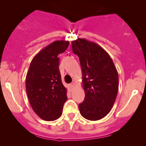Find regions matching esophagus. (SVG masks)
Segmentation results:
<instances>
[{"instance_id":"1","label":"esophagus","mask_w":146,"mask_h":146,"mask_svg":"<svg viewBox=\"0 0 146 146\" xmlns=\"http://www.w3.org/2000/svg\"><path fill=\"white\" fill-rule=\"evenodd\" d=\"M74 86H75V83L74 82H72L71 84H70V86H69V87H70V90H71L73 89V88H74Z\"/></svg>"}]
</instances>
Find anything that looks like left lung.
<instances>
[{"label": "left lung", "instance_id": "left-lung-1", "mask_svg": "<svg viewBox=\"0 0 146 146\" xmlns=\"http://www.w3.org/2000/svg\"><path fill=\"white\" fill-rule=\"evenodd\" d=\"M71 43L82 72L85 98L79 104L80 114L90 121L100 120L110 113L116 100L118 72L109 54L99 44L82 38Z\"/></svg>", "mask_w": 146, "mask_h": 146}]
</instances>
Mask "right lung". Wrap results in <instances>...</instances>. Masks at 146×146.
Returning a JSON list of instances; mask_svg holds the SVG:
<instances>
[{
  "instance_id": "right-lung-1",
  "label": "right lung",
  "mask_w": 146,
  "mask_h": 146,
  "mask_svg": "<svg viewBox=\"0 0 146 146\" xmlns=\"http://www.w3.org/2000/svg\"><path fill=\"white\" fill-rule=\"evenodd\" d=\"M68 45V41L56 40L43 48L31 60L27 73L25 85L29 103L36 115L45 121L59 118L67 100L58 56Z\"/></svg>"
}]
</instances>
